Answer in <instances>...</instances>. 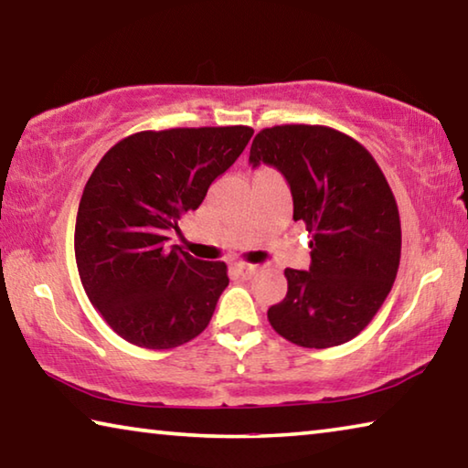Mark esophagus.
<instances>
[{
    "label": "esophagus",
    "mask_w": 468,
    "mask_h": 468,
    "mask_svg": "<svg viewBox=\"0 0 468 468\" xmlns=\"http://www.w3.org/2000/svg\"><path fill=\"white\" fill-rule=\"evenodd\" d=\"M231 268H233V272L239 276V279H251V276L258 272V266L248 264V262H235Z\"/></svg>",
    "instance_id": "1"
}]
</instances>
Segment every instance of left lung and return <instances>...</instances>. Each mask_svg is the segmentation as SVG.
<instances>
[{"mask_svg":"<svg viewBox=\"0 0 468 468\" xmlns=\"http://www.w3.org/2000/svg\"><path fill=\"white\" fill-rule=\"evenodd\" d=\"M250 163L282 173L292 218L312 235L310 271H284L287 297L268 322L305 348L348 343L374 320L400 264L399 206L382 169L355 138L305 123L260 130Z\"/></svg>","mask_w":468,"mask_h":468,"instance_id":"8db88e82","label":"left lung"}]
</instances>
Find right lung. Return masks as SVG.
Segmentation results:
<instances>
[{
	"label": "right lung",
	"mask_w": 468,
	"mask_h": 468,
	"mask_svg": "<svg viewBox=\"0 0 468 468\" xmlns=\"http://www.w3.org/2000/svg\"><path fill=\"white\" fill-rule=\"evenodd\" d=\"M253 130H146L117 142L86 181L76 217L78 274L90 303L128 343L165 351L208 326L229 284L225 262H202L169 233L202 204Z\"/></svg>",
	"instance_id": "right-lung-1"
}]
</instances>
